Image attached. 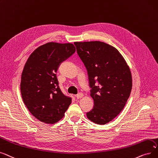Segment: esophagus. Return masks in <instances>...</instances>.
Returning a JSON list of instances; mask_svg holds the SVG:
<instances>
[{"mask_svg":"<svg viewBox=\"0 0 158 158\" xmlns=\"http://www.w3.org/2000/svg\"><path fill=\"white\" fill-rule=\"evenodd\" d=\"M83 96H84L83 93H78L77 94V98H81L83 97Z\"/></svg>","mask_w":158,"mask_h":158,"instance_id":"34e87169","label":"esophagus"}]
</instances>
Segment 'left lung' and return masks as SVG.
I'll use <instances>...</instances> for the list:
<instances>
[{
	"label": "left lung",
	"instance_id": "obj_1",
	"mask_svg": "<svg viewBox=\"0 0 158 158\" xmlns=\"http://www.w3.org/2000/svg\"><path fill=\"white\" fill-rule=\"evenodd\" d=\"M74 44L87 71L94 100L87 117L96 124H106L122 112L130 96L132 82L129 67L119 52L106 43Z\"/></svg>",
	"mask_w": 158,
	"mask_h": 158
}]
</instances>
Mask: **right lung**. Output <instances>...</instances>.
Instances as JSON below:
<instances>
[{
  "instance_id": "right-lung-1",
  "label": "right lung",
  "mask_w": 158,
  "mask_h": 158,
  "mask_svg": "<svg viewBox=\"0 0 158 158\" xmlns=\"http://www.w3.org/2000/svg\"><path fill=\"white\" fill-rule=\"evenodd\" d=\"M75 51L73 44L49 42L36 48L24 65L20 83L22 100L42 122H57L71 103V98L60 89L56 73L61 63Z\"/></svg>"
}]
</instances>
